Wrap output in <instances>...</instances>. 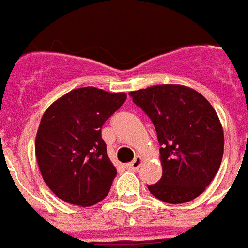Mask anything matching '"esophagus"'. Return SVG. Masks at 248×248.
<instances>
[{
	"instance_id": "obj_1",
	"label": "esophagus",
	"mask_w": 248,
	"mask_h": 248,
	"mask_svg": "<svg viewBox=\"0 0 248 248\" xmlns=\"http://www.w3.org/2000/svg\"><path fill=\"white\" fill-rule=\"evenodd\" d=\"M142 163H143V158H142L140 155H137L134 158V161L130 162L129 165H127V167L131 169V170H138V169L142 166Z\"/></svg>"
}]
</instances>
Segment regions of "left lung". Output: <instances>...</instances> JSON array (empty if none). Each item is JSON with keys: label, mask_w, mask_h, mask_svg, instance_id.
<instances>
[{"label": "left lung", "mask_w": 248, "mask_h": 248, "mask_svg": "<svg viewBox=\"0 0 248 248\" xmlns=\"http://www.w3.org/2000/svg\"><path fill=\"white\" fill-rule=\"evenodd\" d=\"M155 126L162 178L149 187L163 202L179 204L199 197L218 172L223 127L201 93L183 85H155L130 92Z\"/></svg>", "instance_id": "obj_1"}]
</instances>
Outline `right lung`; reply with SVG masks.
<instances>
[{
    "label": "right lung",
    "instance_id": "add662e5",
    "mask_svg": "<svg viewBox=\"0 0 248 248\" xmlns=\"http://www.w3.org/2000/svg\"><path fill=\"white\" fill-rule=\"evenodd\" d=\"M126 97L78 87L46 108L35 135V156L44 181L60 199L87 207L106 198L117 169L101 129Z\"/></svg>",
    "mask_w": 248,
    "mask_h": 248
}]
</instances>
